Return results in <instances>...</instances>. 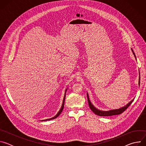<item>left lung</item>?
I'll return each mask as SVG.
<instances>
[{
	"instance_id": "8db88e82",
	"label": "left lung",
	"mask_w": 146,
	"mask_h": 146,
	"mask_svg": "<svg viewBox=\"0 0 146 146\" xmlns=\"http://www.w3.org/2000/svg\"><path fill=\"white\" fill-rule=\"evenodd\" d=\"M132 52H133V54L135 55V53L133 51V50H132ZM135 56L136 58V56L135 55ZM139 84L140 85V78H139ZM87 99H88V105H89V106L91 109V110L96 115H99V116H111V115H118V114H121V113H122L132 103V102H133V99L129 103H128L127 105L126 106H125L124 107L122 108H120L119 109H116V110H109V111H101V110H99L97 109H96L92 105V103H91L90 99H89V98H88V95L87 94Z\"/></svg>"
}]
</instances>
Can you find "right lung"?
<instances>
[{
    "mask_svg": "<svg viewBox=\"0 0 146 146\" xmlns=\"http://www.w3.org/2000/svg\"><path fill=\"white\" fill-rule=\"evenodd\" d=\"M66 90H66V91H65V96H64V98L63 103H62V107H61V108H60V110L59 111V112L57 113V114H56V115L55 117H52V118H50V119H44V120H43V121H47V120H51V119H55V118H56L57 117H58V116L60 115V114L61 113V112L62 111V110H63V109H64V103H65V96H66Z\"/></svg>",
    "mask_w": 146,
    "mask_h": 146,
    "instance_id": "right-lung-1",
    "label": "right lung"
}]
</instances>
